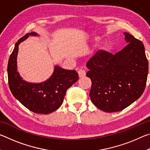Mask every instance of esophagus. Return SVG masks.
I'll return each instance as SVG.
<instances>
[{"label":"esophagus","mask_w":150,"mask_h":150,"mask_svg":"<svg viewBox=\"0 0 150 150\" xmlns=\"http://www.w3.org/2000/svg\"><path fill=\"white\" fill-rule=\"evenodd\" d=\"M78 75H79V78H83V77H85L86 73L84 70L81 69L78 71Z\"/></svg>","instance_id":"34e87169"}]
</instances>
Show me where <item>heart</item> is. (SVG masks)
Listing matches in <instances>:
<instances>
[{
  "mask_svg": "<svg viewBox=\"0 0 150 150\" xmlns=\"http://www.w3.org/2000/svg\"><path fill=\"white\" fill-rule=\"evenodd\" d=\"M110 45H106L105 46H103L102 49H101V53H100V55L101 56H104L106 54L110 52Z\"/></svg>",
  "mask_w": 150,
  "mask_h": 150,
  "instance_id": "heart-1",
  "label": "heart"
}]
</instances>
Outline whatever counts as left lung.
I'll list each match as a JSON object with an SVG mask.
<instances>
[{
    "label": "left lung",
    "instance_id": "8db88e82",
    "mask_svg": "<svg viewBox=\"0 0 150 150\" xmlns=\"http://www.w3.org/2000/svg\"><path fill=\"white\" fill-rule=\"evenodd\" d=\"M128 45L112 55L101 50L88 61L87 77L92 81L90 97L106 112L120 111L140 97L146 85L148 62L140 40L124 32Z\"/></svg>",
    "mask_w": 150,
    "mask_h": 150
}]
</instances>
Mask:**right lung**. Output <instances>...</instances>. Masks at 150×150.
Instances as JSON below:
<instances>
[{
  "mask_svg": "<svg viewBox=\"0 0 150 150\" xmlns=\"http://www.w3.org/2000/svg\"><path fill=\"white\" fill-rule=\"evenodd\" d=\"M29 35L38 36L32 32L18 40L8 63V85L15 98L25 107L37 114L52 113L62 105L66 91L79 79L75 70H66L55 65L54 73L44 82L32 83L24 80L17 71L18 45Z\"/></svg>",
  "mask_w": 150,
  "mask_h": 150,
  "instance_id": "1",
  "label": "right lung"
}]
</instances>
